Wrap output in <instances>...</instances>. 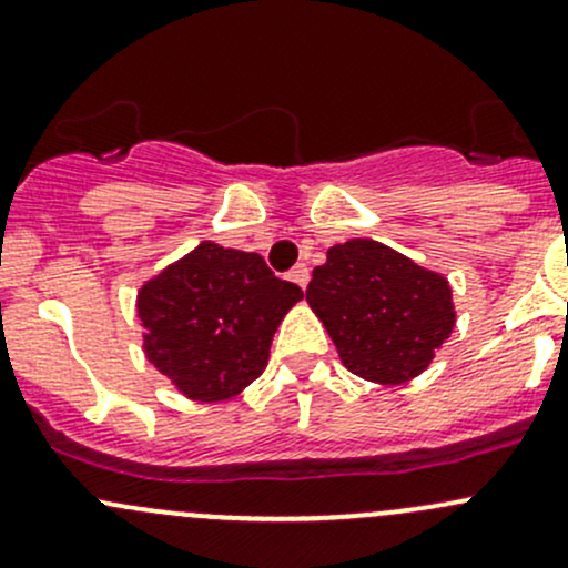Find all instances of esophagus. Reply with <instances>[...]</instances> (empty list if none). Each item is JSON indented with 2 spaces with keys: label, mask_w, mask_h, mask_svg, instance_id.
Segmentation results:
<instances>
[{
  "label": "esophagus",
  "mask_w": 568,
  "mask_h": 568,
  "mask_svg": "<svg viewBox=\"0 0 568 568\" xmlns=\"http://www.w3.org/2000/svg\"><path fill=\"white\" fill-rule=\"evenodd\" d=\"M291 280H294L296 285H300V288H307V283H311V268L305 266V263H300V266H294L291 268V274H288Z\"/></svg>",
  "instance_id": "obj_1"
}]
</instances>
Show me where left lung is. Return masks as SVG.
<instances>
[{
  "instance_id": "obj_1",
  "label": "left lung",
  "mask_w": 568,
  "mask_h": 568,
  "mask_svg": "<svg viewBox=\"0 0 568 568\" xmlns=\"http://www.w3.org/2000/svg\"><path fill=\"white\" fill-rule=\"evenodd\" d=\"M307 305L341 363L374 385L420 376L456 326L448 277L374 239L326 250V261L313 268Z\"/></svg>"
}]
</instances>
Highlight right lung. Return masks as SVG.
I'll return each instance as SVG.
<instances>
[{"label": "right lung", "instance_id": "right-lung-1", "mask_svg": "<svg viewBox=\"0 0 568 568\" xmlns=\"http://www.w3.org/2000/svg\"><path fill=\"white\" fill-rule=\"evenodd\" d=\"M300 285L257 252L200 242L136 291L142 352L183 398L216 404L266 371L268 348Z\"/></svg>", "mask_w": 568, "mask_h": 568}]
</instances>
